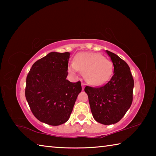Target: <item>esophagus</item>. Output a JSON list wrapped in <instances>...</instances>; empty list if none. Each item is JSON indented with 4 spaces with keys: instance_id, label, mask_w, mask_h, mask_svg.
Instances as JSON below:
<instances>
[{
    "instance_id": "1",
    "label": "esophagus",
    "mask_w": 156,
    "mask_h": 156,
    "mask_svg": "<svg viewBox=\"0 0 156 156\" xmlns=\"http://www.w3.org/2000/svg\"><path fill=\"white\" fill-rule=\"evenodd\" d=\"M84 86H85V83H82V87H83V89H84Z\"/></svg>"
}]
</instances>
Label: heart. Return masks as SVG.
I'll return each mask as SVG.
<instances>
[{
    "instance_id": "b5f03b06",
    "label": "heart",
    "mask_w": 156,
    "mask_h": 156,
    "mask_svg": "<svg viewBox=\"0 0 156 156\" xmlns=\"http://www.w3.org/2000/svg\"><path fill=\"white\" fill-rule=\"evenodd\" d=\"M72 73L79 71L89 83L100 85L109 80L113 73L112 61L97 53H80L69 67Z\"/></svg>"
}]
</instances>
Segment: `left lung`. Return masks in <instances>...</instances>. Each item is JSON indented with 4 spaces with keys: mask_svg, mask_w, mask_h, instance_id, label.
Returning a JSON list of instances; mask_svg holds the SVG:
<instances>
[{
    "mask_svg": "<svg viewBox=\"0 0 156 156\" xmlns=\"http://www.w3.org/2000/svg\"><path fill=\"white\" fill-rule=\"evenodd\" d=\"M113 65V74L104 85L86 86L93 117L105 125L117 123L130 108L133 101L134 80L129 65L117 55L107 50Z\"/></svg>",
    "mask_w": 156,
    "mask_h": 156,
    "instance_id": "1",
    "label": "left lung"
}]
</instances>
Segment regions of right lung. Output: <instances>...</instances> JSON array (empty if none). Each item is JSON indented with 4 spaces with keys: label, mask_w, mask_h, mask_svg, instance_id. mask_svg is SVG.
Wrapping results in <instances>:
<instances>
[{
    "label": "right lung",
    "mask_w": 156,
    "mask_h": 156,
    "mask_svg": "<svg viewBox=\"0 0 156 156\" xmlns=\"http://www.w3.org/2000/svg\"><path fill=\"white\" fill-rule=\"evenodd\" d=\"M69 52H51L34 63L26 78L25 97L34 115L57 126L67 122L82 91L80 81L71 83Z\"/></svg>",
    "instance_id": "add662e5"
}]
</instances>
